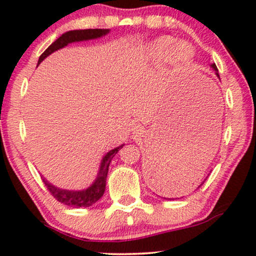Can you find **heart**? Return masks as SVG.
<instances>
[{"mask_svg":"<svg viewBox=\"0 0 256 256\" xmlns=\"http://www.w3.org/2000/svg\"><path fill=\"white\" fill-rule=\"evenodd\" d=\"M172 40L168 37H162L149 46L148 52L152 58H162L170 52L168 56L173 62H186L192 56V46L185 42L176 43L172 46Z\"/></svg>","mask_w":256,"mask_h":256,"instance_id":"heart-1","label":"heart"}]
</instances>
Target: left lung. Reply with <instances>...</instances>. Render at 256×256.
Returning a JSON list of instances; mask_svg holds the SVG:
<instances>
[{"instance_id":"8db88e82","label":"left lung","mask_w":256,"mask_h":256,"mask_svg":"<svg viewBox=\"0 0 256 256\" xmlns=\"http://www.w3.org/2000/svg\"><path fill=\"white\" fill-rule=\"evenodd\" d=\"M212 67L216 70V76L219 77L216 64H213ZM180 167L176 165L174 161H165L162 158L161 160L158 158L154 162H152L146 177H148L149 182L152 183V186L158 190V192H161L165 188L167 189V186H170V185H174V182H177V179L180 178Z\"/></svg>"}]
</instances>
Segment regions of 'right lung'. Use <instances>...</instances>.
I'll use <instances>...</instances> for the list:
<instances>
[{
	"label": "right lung",
	"mask_w": 256,
	"mask_h": 256,
	"mask_svg": "<svg viewBox=\"0 0 256 256\" xmlns=\"http://www.w3.org/2000/svg\"><path fill=\"white\" fill-rule=\"evenodd\" d=\"M108 32H110V30H107V28H88V30H74L66 32V34H64L62 36L58 37L54 43H52L50 46L44 50L43 54L40 56L38 64L42 60H44L48 55H50L52 52L58 50V49L60 48H64V46H67L68 43L98 38L101 36H104ZM122 146H124V144L113 149V150L108 152L107 154H106V156L101 162V168H100L98 179H96L95 183L91 185L90 188H88L86 190H83V192H68V190L58 189V188H55L54 185L49 184L46 179H43V183L46 186V189H48V192L54 196L55 200H58L61 204L74 208L90 207V206L96 204V202L104 196L106 189V179H107L108 167H110V160Z\"/></svg>",
	"instance_id": "1"
}]
</instances>
